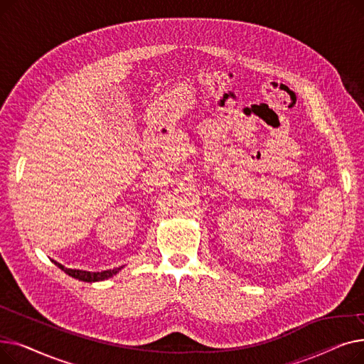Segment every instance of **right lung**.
I'll return each instance as SVG.
<instances>
[{"label":"right lung","instance_id":"right-lung-1","mask_svg":"<svg viewBox=\"0 0 364 364\" xmlns=\"http://www.w3.org/2000/svg\"><path fill=\"white\" fill-rule=\"evenodd\" d=\"M55 262V261H54ZM55 265L59 267V269H62L66 274L78 279V280H82V282H100V280H106L109 277H112L113 274H117L119 269H113V270H106V272H97V273H90V272H82V270H72V269H65V267L59 262H55Z\"/></svg>","mask_w":364,"mask_h":364}]
</instances>
